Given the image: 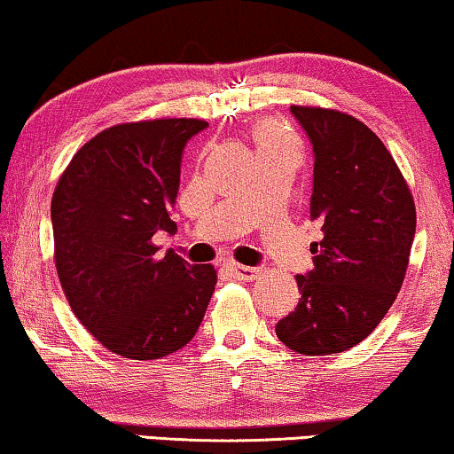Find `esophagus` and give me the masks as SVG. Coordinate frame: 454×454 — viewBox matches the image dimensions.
Segmentation results:
<instances>
[{"instance_id":"34e87169","label":"esophagus","mask_w":454,"mask_h":454,"mask_svg":"<svg viewBox=\"0 0 454 454\" xmlns=\"http://www.w3.org/2000/svg\"><path fill=\"white\" fill-rule=\"evenodd\" d=\"M229 270H231V274L237 278V280H243V282H254L262 276L260 268L241 266V263H235V262H229Z\"/></svg>"}]
</instances>
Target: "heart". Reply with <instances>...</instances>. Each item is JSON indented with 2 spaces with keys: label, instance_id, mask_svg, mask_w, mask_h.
Here are the masks:
<instances>
[{
  "label": "heart",
  "instance_id": "obj_1",
  "mask_svg": "<svg viewBox=\"0 0 454 454\" xmlns=\"http://www.w3.org/2000/svg\"><path fill=\"white\" fill-rule=\"evenodd\" d=\"M282 144H294L292 137L286 134V131L276 123H266L262 125L260 131H257V145L262 148H274V145H282Z\"/></svg>",
  "mask_w": 454,
  "mask_h": 454
}]
</instances>
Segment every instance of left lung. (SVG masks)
<instances>
[{"label": "left lung", "mask_w": 454, "mask_h": 454, "mask_svg": "<svg viewBox=\"0 0 454 454\" xmlns=\"http://www.w3.org/2000/svg\"><path fill=\"white\" fill-rule=\"evenodd\" d=\"M315 150L310 217L323 239L312 268L296 276L300 300L276 325L300 355L340 353L361 343L402 288L416 233V207L395 160L353 115L292 106Z\"/></svg>", "instance_id": "left-lung-1"}]
</instances>
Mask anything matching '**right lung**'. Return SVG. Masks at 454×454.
I'll return each instance as SVG.
<instances>
[{"instance_id":"obj_1","label":"right lung","mask_w":454,"mask_h":454,"mask_svg":"<svg viewBox=\"0 0 454 454\" xmlns=\"http://www.w3.org/2000/svg\"><path fill=\"white\" fill-rule=\"evenodd\" d=\"M203 120H152L103 129L76 152L54 188V263L81 325L125 359L183 348L203 323L217 284L211 263L160 254L176 233L180 162Z\"/></svg>"}]
</instances>
